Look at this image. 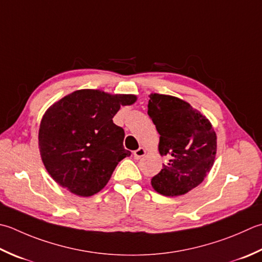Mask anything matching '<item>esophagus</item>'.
<instances>
[{"instance_id":"esophagus-1","label":"esophagus","mask_w":262,"mask_h":262,"mask_svg":"<svg viewBox=\"0 0 262 262\" xmlns=\"http://www.w3.org/2000/svg\"><path fill=\"white\" fill-rule=\"evenodd\" d=\"M145 148H143V147H140V148H137L136 151H134V158L135 159H141L142 157H144L145 156Z\"/></svg>"}]
</instances>
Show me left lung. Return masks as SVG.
Instances as JSON below:
<instances>
[{"mask_svg": "<svg viewBox=\"0 0 262 262\" xmlns=\"http://www.w3.org/2000/svg\"><path fill=\"white\" fill-rule=\"evenodd\" d=\"M147 115L160 134L159 152L169 157V162L151 179L152 187L165 196L186 194L212 168L216 132L201 112L175 96L151 94Z\"/></svg>", "mask_w": 262, "mask_h": 262, "instance_id": "8db88e82", "label": "left lung"}]
</instances>
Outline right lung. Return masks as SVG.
Segmentation results:
<instances>
[{"mask_svg":"<svg viewBox=\"0 0 262 262\" xmlns=\"http://www.w3.org/2000/svg\"><path fill=\"white\" fill-rule=\"evenodd\" d=\"M132 94L79 90L51 105L39 125L38 146L46 170L60 186L79 196L103 188L122 159L125 132L112 118Z\"/></svg>","mask_w":262,"mask_h":262,"instance_id":"right-lung-1","label":"right lung"}]
</instances>
